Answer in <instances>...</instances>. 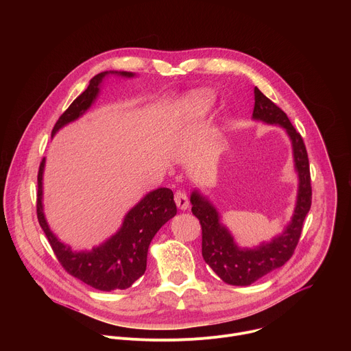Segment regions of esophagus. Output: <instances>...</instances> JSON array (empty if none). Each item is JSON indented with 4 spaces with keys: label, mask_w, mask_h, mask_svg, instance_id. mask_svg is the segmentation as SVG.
<instances>
[{
    "label": "esophagus",
    "mask_w": 351,
    "mask_h": 351,
    "mask_svg": "<svg viewBox=\"0 0 351 351\" xmlns=\"http://www.w3.org/2000/svg\"><path fill=\"white\" fill-rule=\"evenodd\" d=\"M175 203L178 206L179 210L182 211H186L189 208V198H187V194L184 191H176L175 193Z\"/></svg>",
    "instance_id": "obj_1"
}]
</instances>
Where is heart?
<instances>
[{"label": "heart", "mask_w": 351, "mask_h": 351, "mask_svg": "<svg viewBox=\"0 0 351 351\" xmlns=\"http://www.w3.org/2000/svg\"><path fill=\"white\" fill-rule=\"evenodd\" d=\"M214 98L210 91L207 90H199L190 95V98L186 101V107L190 110L189 114H186V118H182L180 125L183 126L189 119L191 118H199L206 115L210 108L213 107Z\"/></svg>", "instance_id": "1"}]
</instances>
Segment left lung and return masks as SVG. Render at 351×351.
<instances>
[{"mask_svg": "<svg viewBox=\"0 0 351 351\" xmlns=\"http://www.w3.org/2000/svg\"><path fill=\"white\" fill-rule=\"evenodd\" d=\"M253 119L285 129L293 149L294 169L298 178L295 206L290 222L282 233L256 247H240L230 230L222 223L221 214L198 189L190 194L191 213L203 229V257L213 271L228 285L248 286L280 268L293 256L302 234L303 222L311 208L310 164L304 141L290 123L287 115L268 97L254 87Z\"/></svg>", "mask_w": 351, "mask_h": 351, "instance_id": "8db88e82", "label": "left lung"}]
</instances>
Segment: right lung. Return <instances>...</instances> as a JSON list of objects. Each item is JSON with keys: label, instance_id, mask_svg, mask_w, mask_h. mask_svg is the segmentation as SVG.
I'll return each mask as SVG.
<instances>
[{"label": "right lung", "instance_id": "obj_1", "mask_svg": "<svg viewBox=\"0 0 351 351\" xmlns=\"http://www.w3.org/2000/svg\"><path fill=\"white\" fill-rule=\"evenodd\" d=\"M110 75L128 79L136 76V73L125 71H106L95 75L90 80L88 87L60 117L51 136H56L60 129L75 122L90 110L101 91L104 79ZM44 168L45 158H43L40 164L37 176V218L61 265L72 276L97 290L111 291L115 289L123 290L130 287L145 272L147 253L153 237L161 226L176 215L172 190L160 187L147 193L128 211L117 233L91 250H79L77 252L69 244L61 241L45 219L43 206Z\"/></svg>", "mask_w": 351, "mask_h": 351}]
</instances>
